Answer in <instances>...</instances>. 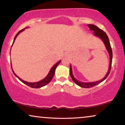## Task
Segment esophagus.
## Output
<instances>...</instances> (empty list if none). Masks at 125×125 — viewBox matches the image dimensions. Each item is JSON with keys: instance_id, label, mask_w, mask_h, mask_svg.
Returning a JSON list of instances; mask_svg holds the SVG:
<instances>
[{"instance_id": "obj_1", "label": "esophagus", "mask_w": 125, "mask_h": 125, "mask_svg": "<svg viewBox=\"0 0 125 125\" xmlns=\"http://www.w3.org/2000/svg\"><path fill=\"white\" fill-rule=\"evenodd\" d=\"M69 55H70V54L68 53V52H66V53H65L64 54V57H68Z\"/></svg>"}]
</instances>
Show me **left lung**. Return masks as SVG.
Instances as JSON below:
<instances>
[{
    "instance_id": "8db88e82",
    "label": "left lung",
    "mask_w": 125,
    "mask_h": 125,
    "mask_svg": "<svg viewBox=\"0 0 125 125\" xmlns=\"http://www.w3.org/2000/svg\"><path fill=\"white\" fill-rule=\"evenodd\" d=\"M88 27H89V29H90L91 31H94V36L98 37V38H100V39L103 41L104 43L105 47H106V50L108 51L109 53V55L110 62H109V66L108 70V73H106V75H105L104 78H103L101 80H100L99 81H97V82H80V81H79L77 80L76 79H75L73 75L71 65L70 64V76H71L72 79H73V80L75 84L83 88H91V87H94V86L97 85L98 84H99L102 82H103V81L108 76V75H109L110 70H111V67H112V58H113V54H112V50L111 48V46H110L109 40V38L108 36H107V34H106V33L104 32L103 30L100 29V28H98L97 27H96V26L94 25H92V24H88Z\"/></svg>"
}]
</instances>
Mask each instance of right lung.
Here are the masks:
<instances>
[{
    "label": "right lung",
    "instance_id": "right-lung-1",
    "mask_svg": "<svg viewBox=\"0 0 125 125\" xmlns=\"http://www.w3.org/2000/svg\"><path fill=\"white\" fill-rule=\"evenodd\" d=\"M24 30H25V28H24V29H23L21 30V31H19V32L17 33L15 37V38H14L13 42V43H12V45H13L14 42H15L16 38L17 36H18V35L20 34L21 32H22V31H24ZM61 61H59L57 63H55V64H54V66L52 67V68H51L50 70V71H49V73L48 74H47V76H46L45 78L41 80V81H39V82H33V83L28 82H26V81H24L23 80H22L21 79L19 78V77L17 76V75L15 73H14L13 70V69H12V66H11V68H12V72H13V74L15 75V76H16L17 78H18L21 81V82H22V83H24L25 84H26V85H28V86H29V87H31V88H39L42 87H43V86L47 85V84H49V83L50 82V81L52 80V78H53V76H54V73H55V71L56 68H57V67L58 66V65L59 63H60Z\"/></svg>",
    "mask_w": 125,
    "mask_h": 125
}]
</instances>
